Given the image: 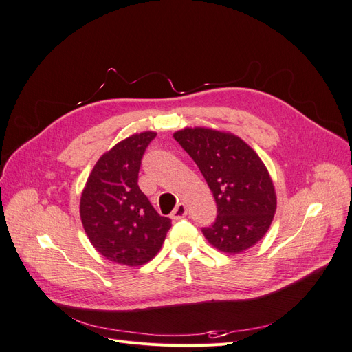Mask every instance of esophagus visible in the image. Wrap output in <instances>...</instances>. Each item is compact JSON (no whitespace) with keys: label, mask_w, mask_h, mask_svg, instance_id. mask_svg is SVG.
I'll list each match as a JSON object with an SVG mask.
<instances>
[{"label":"esophagus","mask_w":352,"mask_h":352,"mask_svg":"<svg viewBox=\"0 0 352 352\" xmlns=\"http://www.w3.org/2000/svg\"><path fill=\"white\" fill-rule=\"evenodd\" d=\"M186 214H188L186 206L184 204V202H180V204H177L175 207V210L172 211V214H170V217H172L173 220H180V219H184Z\"/></svg>","instance_id":"esophagus-1"}]
</instances>
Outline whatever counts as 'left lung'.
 <instances>
[{"mask_svg":"<svg viewBox=\"0 0 352 352\" xmlns=\"http://www.w3.org/2000/svg\"><path fill=\"white\" fill-rule=\"evenodd\" d=\"M198 166L216 199L217 217L202 233L223 252L238 254L269 230L276 194L267 168L241 138L195 127L175 135Z\"/></svg>","mask_w":352,"mask_h":352,"instance_id":"8db88e82","label":"left lung"}]
</instances>
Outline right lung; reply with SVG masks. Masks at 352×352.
I'll return each mask as SVG.
<instances>
[{
  "label": "right lung",
  "instance_id": "1",
  "mask_svg": "<svg viewBox=\"0 0 352 352\" xmlns=\"http://www.w3.org/2000/svg\"><path fill=\"white\" fill-rule=\"evenodd\" d=\"M154 132L132 135L95 164L80 198L85 232L101 255L142 265L162 248L172 220L160 216L138 185L141 160Z\"/></svg>",
  "mask_w": 352,
  "mask_h": 352
}]
</instances>
